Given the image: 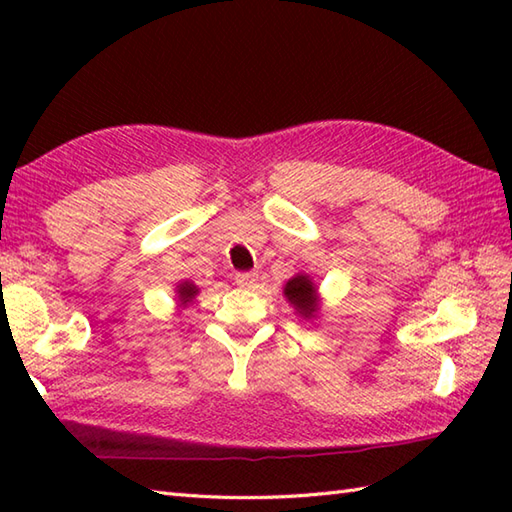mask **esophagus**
I'll list each match as a JSON object with an SVG mask.
<instances>
[{
  "mask_svg": "<svg viewBox=\"0 0 512 512\" xmlns=\"http://www.w3.org/2000/svg\"><path fill=\"white\" fill-rule=\"evenodd\" d=\"M257 281V273L253 270H248V273H235V284L242 286V288H253Z\"/></svg>",
  "mask_w": 512,
  "mask_h": 512,
  "instance_id": "obj_1",
  "label": "esophagus"
}]
</instances>
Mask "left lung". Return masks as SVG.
Instances as JSON below:
<instances>
[{
  "label": "left lung",
  "mask_w": 512,
  "mask_h": 512,
  "mask_svg": "<svg viewBox=\"0 0 512 512\" xmlns=\"http://www.w3.org/2000/svg\"><path fill=\"white\" fill-rule=\"evenodd\" d=\"M284 295L288 297V301L295 306L303 317H312L314 310H317V297H314V286L312 281L306 275H297L292 277L286 288Z\"/></svg>",
  "instance_id": "obj_1"
}]
</instances>
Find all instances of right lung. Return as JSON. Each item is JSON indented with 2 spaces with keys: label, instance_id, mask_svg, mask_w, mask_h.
I'll list each match as a JSON object with an SVG mask.
<instances>
[{
  "label": "right lung",
  "instance_id": "add662e5",
  "mask_svg": "<svg viewBox=\"0 0 512 512\" xmlns=\"http://www.w3.org/2000/svg\"><path fill=\"white\" fill-rule=\"evenodd\" d=\"M178 295H180V301L187 303L191 301L195 295H198V288H195L193 284H189V281H184V284H180L178 288Z\"/></svg>",
  "mask_w": 512,
  "mask_h": 512
}]
</instances>
